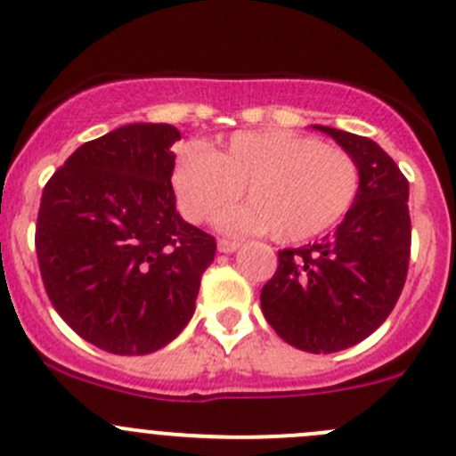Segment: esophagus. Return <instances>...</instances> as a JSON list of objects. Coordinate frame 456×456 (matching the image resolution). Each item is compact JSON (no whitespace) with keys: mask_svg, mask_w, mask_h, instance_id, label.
Instances as JSON below:
<instances>
[{"mask_svg":"<svg viewBox=\"0 0 456 456\" xmlns=\"http://www.w3.org/2000/svg\"><path fill=\"white\" fill-rule=\"evenodd\" d=\"M236 249H240V242L238 240H232V238H220L218 240L220 254H233Z\"/></svg>","mask_w":456,"mask_h":456,"instance_id":"esophagus-1","label":"esophagus"}]
</instances>
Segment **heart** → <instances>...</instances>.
I'll use <instances>...</instances> for the list:
<instances>
[{
    "label": "heart",
    "instance_id": "b5f03b06",
    "mask_svg": "<svg viewBox=\"0 0 456 456\" xmlns=\"http://www.w3.org/2000/svg\"><path fill=\"white\" fill-rule=\"evenodd\" d=\"M362 174L344 147L284 130L242 132L223 151L194 147L174 169L183 214L194 223L245 194L247 205L218 216L229 232H269L305 242L338 227L360 196Z\"/></svg>",
    "mask_w": 456,
    "mask_h": 456
}]
</instances>
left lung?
<instances>
[{"label":"left lung","mask_w":456,"mask_h":456,"mask_svg":"<svg viewBox=\"0 0 456 456\" xmlns=\"http://www.w3.org/2000/svg\"><path fill=\"white\" fill-rule=\"evenodd\" d=\"M314 127L357 160L360 196L333 233L278 251V269L262 287L260 306L291 346L338 353L379 329L402 296L411 260L408 181L375 141Z\"/></svg>","instance_id":"8db88e82"}]
</instances>
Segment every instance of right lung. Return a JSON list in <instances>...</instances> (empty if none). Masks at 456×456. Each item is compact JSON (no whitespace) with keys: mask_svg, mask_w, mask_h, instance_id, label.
Instances as JSON below:
<instances>
[{"mask_svg":"<svg viewBox=\"0 0 456 456\" xmlns=\"http://www.w3.org/2000/svg\"><path fill=\"white\" fill-rule=\"evenodd\" d=\"M167 123H132L87 141L41 194L35 249L50 302L86 342L147 355L196 309L216 238L176 211Z\"/></svg>","mask_w":456,"mask_h":456,"instance_id":"obj_1","label":"right lung"}]
</instances>
